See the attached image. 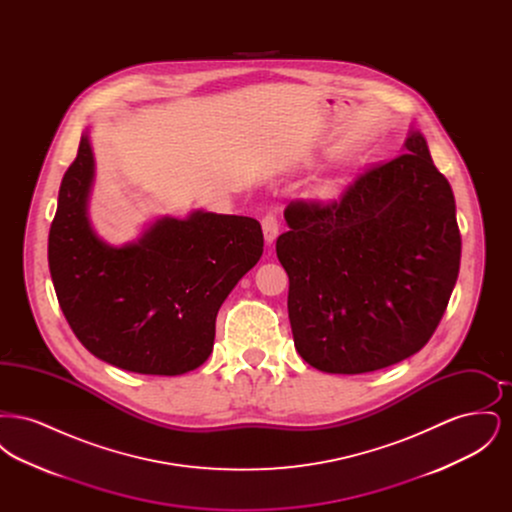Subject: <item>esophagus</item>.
I'll list each match as a JSON object with an SVG mask.
<instances>
[{
    "label": "esophagus",
    "mask_w": 512,
    "mask_h": 512,
    "mask_svg": "<svg viewBox=\"0 0 512 512\" xmlns=\"http://www.w3.org/2000/svg\"><path fill=\"white\" fill-rule=\"evenodd\" d=\"M261 224H263L265 242L270 245L274 240H276L278 230H280V220H278V215H276V213H267V215L263 217V220H261Z\"/></svg>",
    "instance_id": "obj_1"
}]
</instances>
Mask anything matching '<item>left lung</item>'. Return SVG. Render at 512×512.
I'll use <instances>...</instances> for the list:
<instances>
[{
    "mask_svg": "<svg viewBox=\"0 0 512 512\" xmlns=\"http://www.w3.org/2000/svg\"><path fill=\"white\" fill-rule=\"evenodd\" d=\"M276 255L290 278L297 353L322 372L363 374L418 353L461 265L455 197L424 136L366 169L340 201H292Z\"/></svg>",
    "mask_w": 512,
    "mask_h": 512,
    "instance_id": "8db88e82",
    "label": "left lung"
}]
</instances>
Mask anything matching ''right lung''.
Wrapping results in <instances>:
<instances>
[{
    "label": "right lung",
    "instance_id": "obj_1",
    "mask_svg": "<svg viewBox=\"0 0 512 512\" xmlns=\"http://www.w3.org/2000/svg\"><path fill=\"white\" fill-rule=\"evenodd\" d=\"M94 171L86 132L49 228L61 311L80 343L109 365L157 376L190 372L213 351L222 301L263 255L261 224L194 211L155 220L138 242L105 244L88 217Z\"/></svg>",
    "mask_w": 512,
    "mask_h": 512
}]
</instances>
